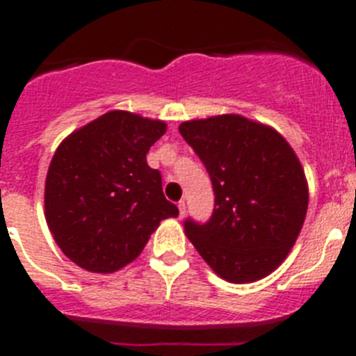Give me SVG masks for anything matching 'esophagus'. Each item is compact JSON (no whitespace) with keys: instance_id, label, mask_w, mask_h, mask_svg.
Returning a JSON list of instances; mask_svg holds the SVG:
<instances>
[{"instance_id":"34e87169","label":"esophagus","mask_w":356,"mask_h":356,"mask_svg":"<svg viewBox=\"0 0 356 356\" xmlns=\"http://www.w3.org/2000/svg\"><path fill=\"white\" fill-rule=\"evenodd\" d=\"M178 210H180V219H184V216H185V201H180V203H178Z\"/></svg>"}]
</instances>
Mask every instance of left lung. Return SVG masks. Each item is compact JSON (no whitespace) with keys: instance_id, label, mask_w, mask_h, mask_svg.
I'll use <instances>...</instances> for the list:
<instances>
[{"instance_id":"obj_1","label":"left lung","mask_w":356,"mask_h":356,"mask_svg":"<svg viewBox=\"0 0 356 356\" xmlns=\"http://www.w3.org/2000/svg\"><path fill=\"white\" fill-rule=\"evenodd\" d=\"M180 134L216 193L210 221L188 219L187 238L229 284L269 276L291 253L307 216L308 181L298 155L275 128L238 114L184 121Z\"/></svg>"}]
</instances>
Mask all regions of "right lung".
<instances>
[{
    "label": "right lung",
    "mask_w": 356,
    "mask_h": 356,
    "mask_svg": "<svg viewBox=\"0 0 356 356\" xmlns=\"http://www.w3.org/2000/svg\"><path fill=\"white\" fill-rule=\"evenodd\" d=\"M165 131L160 119L110 110L56 147L44 216L56 246L85 271H119L143 253L160 221L178 216L146 160Z\"/></svg>",
    "instance_id": "1"
}]
</instances>
